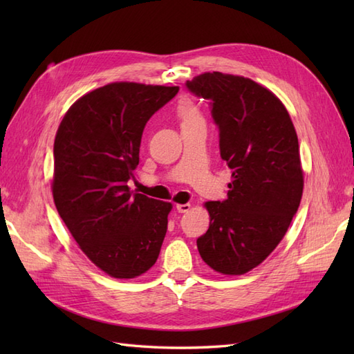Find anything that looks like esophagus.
Here are the masks:
<instances>
[{"instance_id": "esophagus-1", "label": "esophagus", "mask_w": 354, "mask_h": 354, "mask_svg": "<svg viewBox=\"0 0 354 354\" xmlns=\"http://www.w3.org/2000/svg\"><path fill=\"white\" fill-rule=\"evenodd\" d=\"M190 203H177L176 205V209L178 211V212H187L189 209H190Z\"/></svg>"}]
</instances>
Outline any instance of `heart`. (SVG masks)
Listing matches in <instances>:
<instances>
[{
	"mask_svg": "<svg viewBox=\"0 0 354 354\" xmlns=\"http://www.w3.org/2000/svg\"><path fill=\"white\" fill-rule=\"evenodd\" d=\"M177 116L181 121V125L186 124H195V122H203L202 115L196 104L187 99H181L177 104Z\"/></svg>",
	"mask_w": 354,
	"mask_h": 354,
	"instance_id": "obj_1",
	"label": "heart"
}]
</instances>
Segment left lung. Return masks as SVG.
I'll return each mask as SVG.
<instances>
[{
	"mask_svg": "<svg viewBox=\"0 0 354 354\" xmlns=\"http://www.w3.org/2000/svg\"><path fill=\"white\" fill-rule=\"evenodd\" d=\"M209 102L220 155L232 169L227 199L211 201L198 251L211 269L243 274L282 241L303 195L298 137L282 102L250 78L207 72L186 82Z\"/></svg>",
	"mask_w": 354,
	"mask_h": 354,
	"instance_id": "1",
	"label": "left lung"
}]
</instances>
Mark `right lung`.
Returning a JSON list of instances; mask_svg holds the SVG:
<instances>
[{
  "label": "right lung",
  "instance_id": "obj_1",
  "mask_svg": "<svg viewBox=\"0 0 354 354\" xmlns=\"http://www.w3.org/2000/svg\"><path fill=\"white\" fill-rule=\"evenodd\" d=\"M178 87L112 82L82 95L63 116L55 140L53 198L59 216L88 259L116 279H133L156 263L169 202L134 194L151 116Z\"/></svg>",
  "mask_w": 354,
  "mask_h": 354
}]
</instances>
